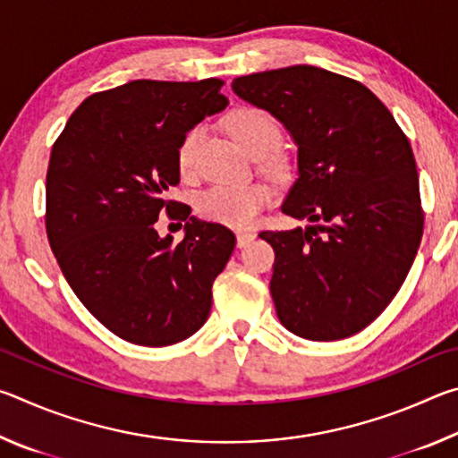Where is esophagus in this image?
<instances>
[{
    "instance_id": "obj_1",
    "label": "esophagus",
    "mask_w": 458,
    "mask_h": 458,
    "mask_svg": "<svg viewBox=\"0 0 458 458\" xmlns=\"http://www.w3.org/2000/svg\"><path fill=\"white\" fill-rule=\"evenodd\" d=\"M254 238H257V234H254V232H246V230L244 232H238V234H236V244L240 248H244V246L250 244Z\"/></svg>"
}]
</instances>
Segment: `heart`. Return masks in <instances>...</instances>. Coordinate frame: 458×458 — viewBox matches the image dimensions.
I'll list each match as a JSON object with an SVG mask.
<instances>
[{
	"mask_svg": "<svg viewBox=\"0 0 458 458\" xmlns=\"http://www.w3.org/2000/svg\"><path fill=\"white\" fill-rule=\"evenodd\" d=\"M226 127L236 143L252 157H265V167L270 172H281V159L273 153L281 143V129L276 121L260 108H238L228 117ZM204 127L196 125L182 137L177 145L175 159L182 177L196 174V157ZM273 190L267 183H240V185H214L206 190L196 201L199 218L222 224L228 228H250L259 220L262 208L270 204Z\"/></svg>",
	"mask_w": 458,
	"mask_h": 458,
	"instance_id": "1",
	"label": "heart"
}]
</instances>
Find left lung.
<instances>
[{
    "instance_id": "obj_1",
    "label": "left lung",
    "mask_w": 458,
    "mask_h": 458,
    "mask_svg": "<svg viewBox=\"0 0 458 458\" xmlns=\"http://www.w3.org/2000/svg\"><path fill=\"white\" fill-rule=\"evenodd\" d=\"M240 98L289 131L299 177L283 214L303 228L260 232L273 246L276 315L294 335H355L396 297L422 240L412 147L361 82L317 66L234 79Z\"/></svg>"
}]
</instances>
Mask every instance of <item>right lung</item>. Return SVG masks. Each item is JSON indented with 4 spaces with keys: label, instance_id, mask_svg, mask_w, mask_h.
<instances>
[{
    "label": "right lung",
    "instance_id": "add662e5",
    "mask_svg": "<svg viewBox=\"0 0 458 458\" xmlns=\"http://www.w3.org/2000/svg\"><path fill=\"white\" fill-rule=\"evenodd\" d=\"M224 81H131L90 95L52 147L46 234L76 297L114 335L165 347L193 335L236 236L167 199L175 151L199 121L226 108ZM165 209L186 222L173 244L154 230Z\"/></svg>",
    "mask_w": 458,
    "mask_h": 458
}]
</instances>
